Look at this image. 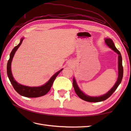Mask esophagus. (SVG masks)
Returning <instances> with one entry per match:
<instances>
[{"label": "esophagus", "mask_w": 131, "mask_h": 131, "mask_svg": "<svg viewBox=\"0 0 131 131\" xmlns=\"http://www.w3.org/2000/svg\"><path fill=\"white\" fill-rule=\"evenodd\" d=\"M70 65H71V66H72V64H71H71H70Z\"/></svg>", "instance_id": "obj_1"}]
</instances>
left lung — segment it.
<instances>
[{
  "mask_svg": "<svg viewBox=\"0 0 131 131\" xmlns=\"http://www.w3.org/2000/svg\"><path fill=\"white\" fill-rule=\"evenodd\" d=\"M105 43L107 45L112 48L114 51H115L116 53H117L118 54V78L117 79V81L115 83V85L113 86L112 88L107 92L106 94H104L101 96L99 97H91L89 96L88 95H86L83 92L80 90L78 85H77V83L76 82V80L74 78H73V87L74 88L75 92L77 93V94L78 96L80 99L84 100L85 101L91 102H100L104 101V100L108 99L112 94L114 92V91L116 90L118 88L119 85L122 82V78H123V68L122 66V58L120 52L116 49L115 46H114V44L113 43V41L111 39L106 38L105 39Z\"/></svg>",
  "mask_w": 131,
  "mask_h": 131,
  "instance_id": "1",
  "label": "left lung"
}]
</instances>
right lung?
Wrapping results in <instances>:
<instances>
[{
	"mask_svg": "<svg viewBox=\"0 0 131 131\" xmlns=\"http://www.w3.org/2000/svg\"><path fill=\"white\" fill-rule=\"evenodd\" d=\"M24 38H22L20 42H19V43L17 46H16L15 48L12 49V51L10 54L9 59L8 61L7 67V75L8 78H9L14 89H15L17 92L19 93L20 95L26 97H30V98H31V97L32 98V97H38L43 96L46 94L49 91V90H51V88L52 87L53 83V82L55 80L56 78L57 77V76L59 74L60 72L63 70V69H61L60 71H58L56 73L54 74L51 77V78L48 80V82H47L45 84L41 85L40 87H31L19 84V83H18L16 81L13 77L12 72H11V62H12L13 57L14 56V55H15L16 51L17 50L18 47L20 46Z\"/></svg>",
	"mask_w": 131,
	"mask_h": 131,
	"instance_id": "1",
	"label": "right lung"
}]
</instances>
